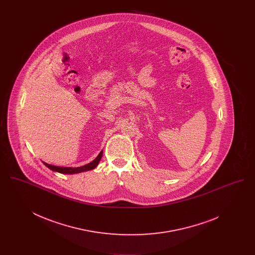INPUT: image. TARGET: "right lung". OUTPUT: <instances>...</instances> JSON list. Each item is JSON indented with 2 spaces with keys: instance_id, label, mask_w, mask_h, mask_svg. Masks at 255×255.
<instances>
[{
  "instance_id": "right-lung-1",
  "label": "right lung",
  "mask_w": 255,
  "mask_h": 255,
  "mask_svg": "<svg viewBox=\"0 0 255 255\" xmlns=\"http://www.w3.org/2000/svg\"><path fill=\"white\" fill-rule=\"evenodd\" d=\"M102 154H103V151H101L99 153V155L97 156V158H95L92 162L86 164L84 166H80V167H60V166H54V165H50L48 164L46 162H44V164L52 171H55V172H59V173H63V174H75V173H80V172H84V171H88V170L94 169L97 166V164L99 163L100 159L102 158Z\"/></svg>"
}]
</instances>
